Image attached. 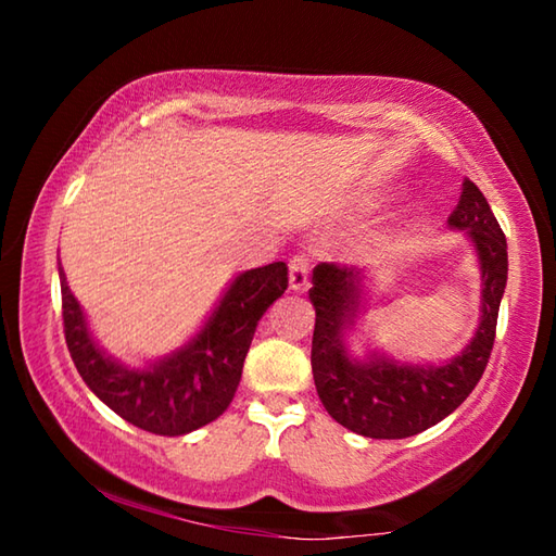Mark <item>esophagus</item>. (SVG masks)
Returning a JSON list of instances; mask_svg holds the SVG:
<instances>
[{"label": "esophagus", "mask_w": 556, "mask_h": 556, "mask_svg": "<svg viewBox=\"0 0 556 556\" xmlns=\"http://www.w3.org/2000/svg\"><path fill=\"white\" fill-rule=\"evenodd\" d=\"M306 285H308V257L304 252H296V255L289 260V287L299 291Z\"/></svg>", "instance_id": "esophagus-1"}]
</instances>
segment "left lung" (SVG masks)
<instances>
[{
	"label": "left lung",
	"mask_w": 556,
	"mask_h": 556,
	"mask_svg": "<svg viewBox=\"0 0 556 556\" xmlns=\"http://www.w3.org/2000/svg\"><path fill=\"white\" fill-rule=\"evenodd\" d=\"M448 225L466 230L476 244L483 275V316L473 341L446 365L394 363L378 353L368 363L353 361L343 345V331L361 314L363 271L336 262H321L314 269L308 299L316 308L312 341L316 392L338 425L355 434L370 439L419 434L448 417L483 378L507 281L505 232L470 178H464Z\"/></svg>",
	"instance_id": "8db88e82"
}]
</instances>
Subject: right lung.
I'll use <instances>...</instances> for the list:
<instances>
[{
    "label": "right lung",
    "mask_w": 556,
    "mask_h": 556,
    "mask_svg": "<svg viewBox=\"0 0 556 556\" xmlns=\"http://www.w3.org/2000/svg\"><path fill=\"white\" fill-rule=\"evenodd\" d=\"M59 277L63 333L80 378L122 419L159 437L188 434L228 409L260 318L289 287L285 262L242 271L191 343L152 368L129 370L92 341L61 262Z\"/></svg>",
    "instance_id": "add662e5"
}]
</instances>
